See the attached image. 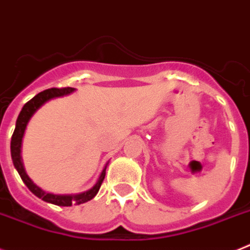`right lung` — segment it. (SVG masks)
Wrapping results in <instances>:
<instances>
[{"label": "right lung", "mask_w": 250, "mask_h": 250, "mask_svg": "<svg viewBox=\"0 0 250 250\" xmlns=\"http://www.w3.org/2000/svg\"><path fill=\"white\" fill-rule=\"evenodd\" d=\"M71 92H74V88H70V86H68V88H50L35 95L34 98L30 99V101L23 105L22 109H21L20 114L17 117L16 127H15L14 134H12V137H11V157H12V162H14L15 167H16L17 172H19V175L21 176L22 181L25 182V185L29 188V190L31 191L32 194L36 195L38 197H40L41 200H44L50 204H55V205L59 206L80 205V204H84L86 203V201L92 200L93 197L98 194L99 188H101L102 182H103L104 176H105V168H107V166L104 167V170L102 171L101 176H99V180L97 181V184H95L90 190L85 191V192H82V194L78 195L49 194V192H45V191L41 190L39 186L35 185L34 182L30 180V177L26 175L25 168H23L22 162H21V142H22L23 132H25L26 125H27V122L30 121L32 114H34L45 102L55 98V97H62V95L70 94Z\"/></svg>", "instance_id": "add662e5"}]
</instances>
